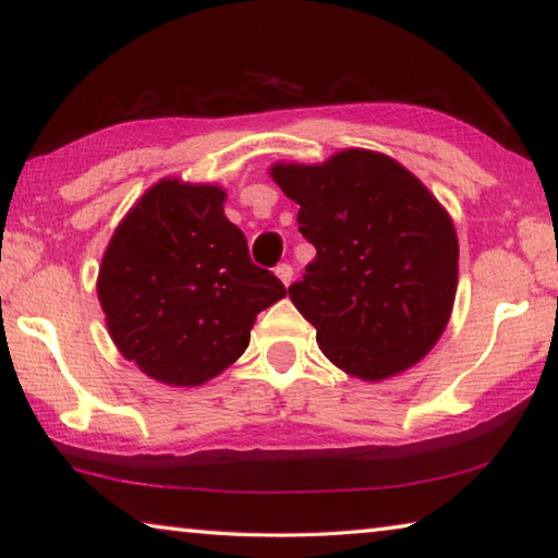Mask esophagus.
<instances>
[{
	"instance_id": "obj_1",
	"label": "esophagus",
	"mask_w": 558,
	"mask_h": 558,
	"mask_svg": "<svg viewBox=\"0 0 558 558\" xmlns=\"http://www.w3.org/2000/svg\"><path fill=\"white\" fill-rule=\"evenodd\" d=\"M276 276L282 280V286H290V282H292V266H290V263H280V266L276 268Z\"/></svg>"
}]
</instances>
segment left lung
Masks as SVG:
<instances>
[{
	"label": "left lung",
	"mask_w": 558,
	"mask_h": 558,
	"mask_svg": "<svg viewBox=\"0 0 558 558\" xmlns=\"http://www.w3.org/2000/svg\"><path fill=\"white\" fill-rule=\"evenodd\" d=\"M317 258L290 300L347 374L379 381L430 352L458 288V235L446 209L391 157L344 149L317 167L276 165Z\"/></svg>",
	"instance_id": "obj_1"
}]
</instances>
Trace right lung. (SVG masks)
<instances>
[{
    "instance_id": "right-lung-1",
    "label": "right lung",
    "mask_w": 558,
    "mask_h": 558,
    "mask_svg": "<svg viewBox=\"0 0 558 558\" xmlns=\"http://www.w3.org/2000/svg\"><path fill=\"white\" fill-rule=\"evenodd\" d=\"M226 194L162 179L112 233L98 298L112 342L147 376L199 386L239 359L286 286L248 256Z\"/></svg>"
}]
</instances>
